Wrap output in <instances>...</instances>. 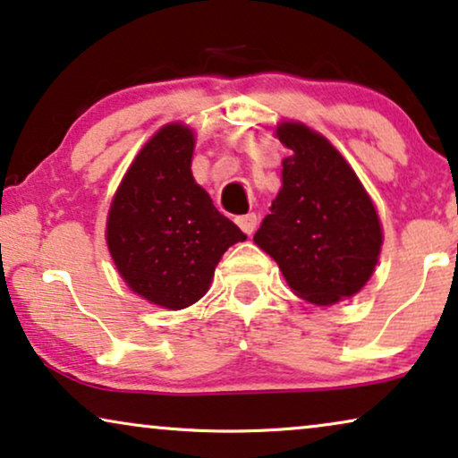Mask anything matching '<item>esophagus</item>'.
<instances>
[{
    "label": "esophagus",
    "mask_w": 458,
    "mask_h": 458,
    "mask_svg": "<svg viewBox=\"0 0 458 458\" xmlns=\"http://www.w3.org/2000/svg\"><path fill=\"white\" fill-rule=\"evenodd\" d=\"M235 223L240 225V229L243 231L246 235H252L256 231V225H259V218H256L254 212H250V215H242L235 218Z\"/></svg>",
    "instance_id": "esophagus-1"
}]
</instances>
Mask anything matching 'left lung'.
<instances>
[{"label": "left lung", "instance_id": "left-lung-1", "mask_svg": "<svg viewBox=\"0 0 458 458\" xmlns=\"http://www.w3.org/2000/svg\"><path fill=\"white\" fill-rule=\"evenodd\" d=\"M290 149L284 187L254 242L273 256L300 298L329 306L354 296L381 250L377 212L340 152L298 123L277 127Z\"/></svg>", "mask_w": 458, "mask_h": 458}]
</instances>
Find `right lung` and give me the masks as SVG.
I'll return each instance as SVG.
<instances>
[{"mask_svg":"<svg viewBox=\"0 0 458 458\" xmlns=\"http://www.w3.org/2000/svg\"><path fill=\"white\" fill-rule=\"evenodd\" d=\"M193 133L166 124L112 199L106 240L118 273L152 304L181 310L208 290L229 246L246 240L191 177Z\"/></svg>","mask_w":458,"mask_h":458,"instance_id":"right-lung-1","label":"right lung"}]
</instances>
